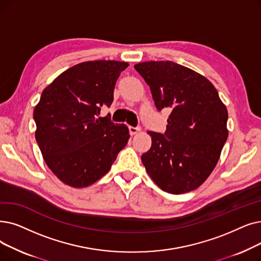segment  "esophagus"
I'll return each instance as SVG.
<instances>
[{"instance_id": "34e87169", "label": "esophagus", "mask_w": 261, "mask_h": 261, "mask_svg": "<svg viewBox=\"0 0 261 261\" xmlns=\"http://www.w3.org/2000/svg\"><path fill=\"white\" fill-rule=\"evenodd\" d=\"M141 131V128L140 127H129V132H130V134L131 135H134V134H137V133H139Z\"/></svg>"}]
</instances>
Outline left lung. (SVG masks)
<instances>
[{"label":"left lung","instance_id":"1","mask_svg":"<svg viewBox=\"0 0 261 261\" xmlns=\"http://www.w3.org/2000/svg\"><path fill=\"white\" fill-rule=\"evenodd\" d=\"M149 85L158 111L172 110L163 134L148 132L142 162L163 191L182 194L205 182L227 140V109L207 79L171 61L134 65Z\"/></svg>","mask_w":261,"mask_h":261}]
</instances>
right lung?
I'll use <instances>...</instances> for the list:
<instances>
[{"label": "right lung", "mask_w": 261, "mask_h": 261, "mask_svg": "<svg viewBox=\"0 0 261 261\" xmlns=\"http://www.w3.org/2000/svg\"><path fill=\"white\" fill-rule=\"evenodd\" d=\"M128 63L84 62L43 89L34 110L35 138L43 160L65 185L85 188L103 177L130 138L126 124L98 117L110 107Z\"/></svg>", "instance_id": "add662e5"}]
</instances>
